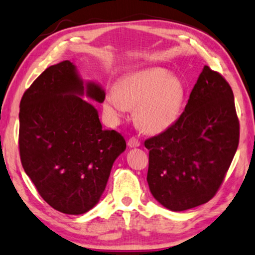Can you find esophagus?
<instances>
[{
	"instance_id": "esophagus-1",
	"label": "esophagus",
	"mask_w": 255,
	"mask_h": 255,
	"mask_svg": "<svg viewBox=\"0 0 255 255\" xmlns=\"http://www.w3.org/2000/svg\"><path fill=\"white\" fill-rule=\"evenodd\" d=\"M128 147H131V148H132V147H138V146H140V141H139L137 138L132 137V138L128 139Z\"/></svg>"
}]
</instances>
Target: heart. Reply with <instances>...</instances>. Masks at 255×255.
Segmentation results:
<instances>
[{
    "instance_id": "1",
    "label": "heart",
    "mask_w": 255,
    "mask_h": 255,
    "mask_svg": "<svg viewBox=\"0 0 255 255\" xmlns=\"http://www.w3.org/2000/svg\"><path fill=\"white\" fill-rule=\"evenodd\" d=\"M186 89L181 80L165 67L130 72L118 80L115 92L103 99V111L111 123H118L134 108V120L147 133L158 134L172 128L182 111Z\"/></svg>"
}]
</instances>
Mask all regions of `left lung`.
<instances>
[{
    "label": "left lung",
    "instance_id": "1",
    "mask_svg": "<svg viewBox=\"0 0 255 255\" xmlns=\"http://www.w3.org/2000/svg\"><path fill=\"white\" fill-rule=\"evenodd\" d=\"M238 144L231 87L204 66L176 123L145 141L153 197L172 211L207 203L221 187Z\"/></svg>",
    "mask_w": 255,
    "mask_h": 255
}]
</instances>
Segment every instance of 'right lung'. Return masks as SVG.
I'll return each instance as SVG.
<instances>
[{"label": "right lung", "instance_id": "right-lung-1", "mask_svg": "<svg viewBox=\"0 0 255 255\" xmlns=\"http://www.w3.org/2000/svg\"><path fill=\"white\" fill-rule=\"evenodd\" d=\"M106 92L85 82L76 66H50L24 93L19 104V153L26 175L55 210L82 215L99 203L111 168L127 142L103 130L99 111Z\"/></svg>", "mask_w": 255, "mask_h": 255}]
</instances>
